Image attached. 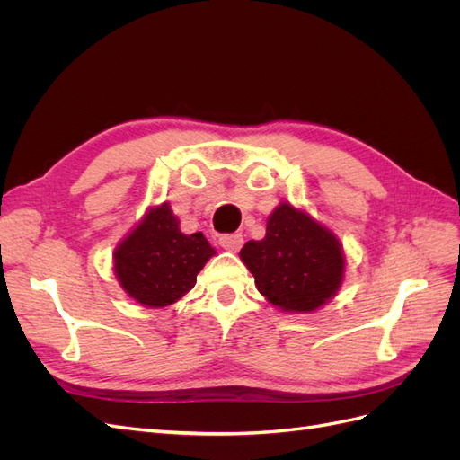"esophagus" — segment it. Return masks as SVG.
<instances>
[{"label": "esophagus", "instance_id": "esophagus-1", "mask_svg": "<svg viewBox=\"0 0 460 460\" xmlns=\"http://www.w3.org/2000/svg\"><path fill=\"white\" fill-rule=\"evenodd\" d=\"M220 247H225L226 252H240L243 245V235L242 234H225L218 238Z\"/></svg>", "mask_w": 460, "mask_h": 460}]
</instances>
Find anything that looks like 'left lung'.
I'll return each instance as SVG.
<instances>
[{
  "label": "left lung",
  "instance_id": "obj_1",
  "mask_svg": "<svg viewBox=\"0 0 460 460\" xmlns=\"http://www.w3.org/2000/svg\"><path fill=\"white\" fill-rule=\"evenodd\" d=\"M240 257L255 276L261 294L284 311L311 313L341 284L343 255L338 240L288 203L269 217L264 240L247 242Z\"/></svg>",
  "mask_w": 460,
  "mask_h": 460
}]
</instances>
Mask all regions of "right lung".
I'll use <instances>...</instances> for the list:
<instances>
[{
	"label": "right lung",
	"instance_id": "obj_1",
	"mask_svg": "<svg viewBox=\"0 0 460 460\" xmlns=\"http://www.w3.org/2000/svg\"><path fill=\"white\" fill-rule=\"evenodd\" d=\"M215 255L205 235L180 232L171 207L151 208L115 252V272L130 297L147 307H166L196 286L203 264Z\"/></svg>",
	"mask_w": 460,
	"mask_h": 460
}]
</instances>
